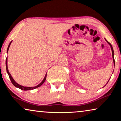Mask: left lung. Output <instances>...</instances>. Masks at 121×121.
Listing matches in <instances>:
<instances>
[{
    "label": "left lung",
    "mask_w": 121,
    "mask_h": 121,
    "mask_svg": "<svg viewBox=\"0 0 121 121\" xmlns=\"http://www.w3.org/2000/svg\"><path fill=\"white\" fill-rule=\"evenodd\" d=\"M105 39L106 40V42H107V43L109 45H110V48H111V50H112V60H113V62H114V66H115V60H114V50H113V48H112V45H111V44L110 43H109V42H108V41L105 38ZM108 82H109V80H108V81L107 82V84L108 83Z\"/></svg>",
    "instance_id": "obj_1"
}]
</instances>
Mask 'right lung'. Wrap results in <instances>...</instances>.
I'll use <instances>...</instances> for the list:
<instances>
[{
  "instance_id": "add662e5",
  "label": "right lung",
  "mask_w": 121,
  "mask_h": 121,
  "mask_svg": "<svg viewBox=\"0 0 121 121\" xmlns=\"http://www.w3.org/2000/svg\"><path fill=\"white\" fill-rule=\"evenodd\" d=\"M12 41H13V40H12L11 42H10L9 44V46H8V48H7V53H8V51H9V46H10V45H11V43H12ZM6 67L7 73H8V75H9V77L10 79H11V82L12 83V84H13L14 86H15V87H17V88H19V89H20L22 90H24V91H28V90H34V89H36V88H37V87H38L42 85L43 84V83L45 82V80H46L47 73H46L45 76V77H44V78L43 79V80L42 82H41V83L39 84L38 85H37V86H33V87L24 86H22V85H20V84H18V83H16V82H15V81H14V79H13V78L12 77V76L11 75V73H9V69H8V66H7V57L6 58Z\"/></svg>"
}]
</instances>
